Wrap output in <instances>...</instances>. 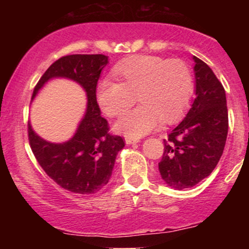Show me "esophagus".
<instances>
[{"label": "esophagus", "instance_id": "1", "mask_svg": "<svg viewBox=\"0 0 249 249\" xmlns=\"http://www.w3.org/2000/svg\"><path fill=\"white\" fill-rule=\"evenodd\" d=\"M125 142H126L127 145H130V144H136V142H139V141L138 139H133V138H130V137H126V138H125Z\"/></svg>", "mask_w": 249, "mask_h": 249}]
</instances>
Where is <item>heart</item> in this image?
Listing matches in <instances>:
<instances>
[{"instance_id":"obj_1","label":"heart","mask_w":249,"mask_h":249,"mask_svg":"<svg viewBox=\"0 0 249 249\" xmlns=\"http://www.w3.org/2000/svg\"><path fill=\"white\" fill-rule=\"evenodd\" d=\"M118 83L103 79L96 90L97 102L108 117L121 116L134 103L138 107L116 123L115 128L130 138H139L184 113L192 98L194 83L181 59L141 55L119 63L112 71Z\"/></svg>"}]
</instances>
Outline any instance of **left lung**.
I'll return each mask as SVG.
<instances>
[{
  "label": "left lung",
  "instance_id": "8db88e82",
  "mask_svg": "<svg viewBox=\"0 0 249 249\" xmlns=\"http://www.w3.org/2000/svg\"><path fill=\"white\" fill-rule=\"evenodd\" d=\"M196 99L186 117L164 139L159 172L176 190L196 186L212 173L224 152L228 111L222 84L210 67L193 56Z\"/></svg>",
  "mask_w": 249,
  "mask_h": 249
}]
</instances>
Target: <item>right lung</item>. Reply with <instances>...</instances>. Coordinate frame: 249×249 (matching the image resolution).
Listing matches in <instances>:
<instances>
[{
  "label": "right lung",
  "mask_w": 249,
  "mask_h": 249,
  "mask_svg": "<svg viewBox=\"0 0 249 249\" xmlns=\"http://www.w3.org/2000/svg\"><path fill=\"white\" fill-rule=\"evenodd\" d=\"M108 63L105 55H68L48 68L34 89L31 99L51 78L63 77L78 83L88 96L87 112L70 141L55 144L42 139L28 124L34 156L56 184L78 194H92L107 184L116 157L124 139L110 134L107 121L101 116L96 89L102 70Z\"/></svg>",
  "instance_id": "1"
}]
</instances>
